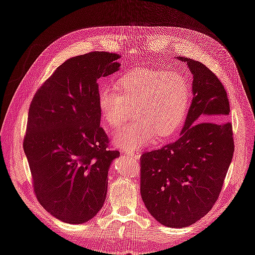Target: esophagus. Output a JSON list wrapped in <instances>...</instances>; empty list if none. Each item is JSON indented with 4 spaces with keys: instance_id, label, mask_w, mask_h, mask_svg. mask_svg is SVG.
<instances>
[{
    "instance_id": "esophagus-1",
    "label": "esophagus",
    "mask_w": 255,
    "mask_h": 255,
    "mask_svg": "<svg viewBox=\"0 0 255 255\" xmlns=\"http://www.w3.org/2000/svg\"><path fill=\"white\" fill-rule=\"evenodd\" d=\"M126 153L132 156L134 159H139V157H140V153L137 151H126Z\"/></svg>"
}]
</instances>
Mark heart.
<instances>
[{"label": "heart", "instance_id": "b5f03b06", "mask_svg": "<svg viewBox=\"0 0 255 255\" xmlns=\"http://www.w3.org/2000/svg\"><path fill=\"white\" fill-rule=\"evenodd\" d=\"M191 99L188 80L177 72L141 68L123 74L100 90L98 106L107 126L117 128L132 115L137 121L114 134L113 142L125 151H137L157 136H174L186 119Z\"/></svg>", "mask_w": 255, "mask_h": 255}]
</instances>
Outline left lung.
Returning a JSON list of instances; mask_svg holds the SVG:
<instances>
[{
	"instance_id": "1",
	"label": "left lung",
	"mask_w": 255,
	"mask_h": 255,
	"mask_svg": "<svg viewBox=\"0 0 255 255\" xmlns=\"http://www.w3.org/2000/svg\"><path fill=\"white\" fill-rule=\"evenodd\" d=\"M192 74V101L181 136L143 153L140 194L160 225L185 228L212 210L234 153L230 104L223 85L200 61L177 56ZM203 121V123L201 121Z\"/></svg>"
}]
</instances>
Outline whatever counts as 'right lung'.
Masks as SVG:
<instances>
[{"label":"right lung","mask_w":255,"mask_h":255,"mask_svg":"<svg viewBox=\"0 0 255 255\" xmlns=\"http://www.w3.org/2000/svg\"><path fill=\"white\" fill-rule=\"evenodd\" d=\"M119 55L91 52L61 64L43 83L28 111L23 142L38 201L72 225L92 219L107 192L112 161L109 137L100 127V78L121 66Z\"/></svg>","instance_id":"obj_1"}]
</instances>
